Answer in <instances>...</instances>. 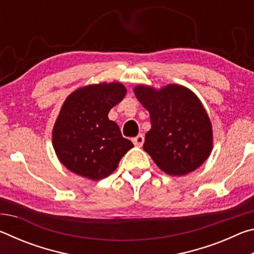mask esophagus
Wrapping results in <instances>:
<instances>
[{
  "mask_svg": "<svg viewBox=\"0 0 254 254\" xmlns=\"http://www.w3.org/2000/svg\"><path fill=\"white\" fill-rule=\"evenodd\" d=\"M132 142L134 143L135 147H141V145H142L144 142V136L142 134L136 135L135 137H133L132 139Z\"/></svg>",
  "mask_w": 254,
  "mask_h": 254,
  "instance_id": "obj_1",
  "label": "esophagus"
}]
</instances>
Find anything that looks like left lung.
<instances>
[{
    "mask_svg": "<svg viewBox=\"0 0 254 254\" xmlns=\"http://www.w3.org/2000/svg\"><path fill=\"white\" fill-rule=\"evenodd\" d=\"M135 96L150 113L143 149L163 173L184 176L209 157L213 131L203 104L190 89L170 84L154 89L139 85Z\"/></svg>",
    "mask_w": 254,
    "mask_h": 254,
    "instance_id": "1",
    "label": "left lung"
}]
</instances>
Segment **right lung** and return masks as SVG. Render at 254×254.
I'll return each mask as SVG.
<instances>
[{"label":"right lung","mask_w":254,"mask_h":254,"mask_svg":"<svg viewBox=\"0 0 254 254\" xmlns=\"http://www.w3.org/2000/svg\"><path fill=\"white\" fill-rule=\"evenodd\" d=\"M126 94L127 88L115 81L85 86L66 98L53 130V145L68 170L92 180L103 179L133 148L107 117Z\"/></svg>","instance_id":"right-lung-1"}]
</instances>
